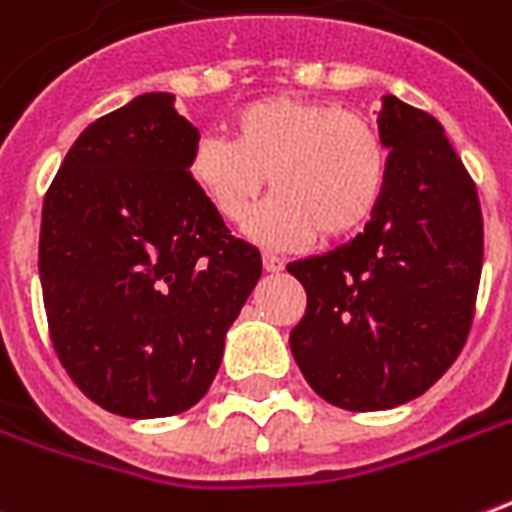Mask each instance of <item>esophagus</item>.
I'll return each instance as SVG.
<instances>
[{
  "label": "esophagus",
  "mask_w": 512,
  "mask_h": 512,
  "mask_svg": "<svg viewBox=\"0 0 512 512\" xmlns=\"http://www.w3.org/2000/svg\"><path fill=\"white\" fill-rule=\"evenodd\" d=\"M263 268H266L268 274H277V271L285 268V260L277 255H263Z\"/></svg>",
  "instance_id": "1"
}]
</instances>
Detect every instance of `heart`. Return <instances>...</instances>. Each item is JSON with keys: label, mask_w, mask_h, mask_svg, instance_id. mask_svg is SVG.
I'll return each instance as SVG.
<instances>
[{"label": "heart", "mask_w": 512, "mask_h": 512, "mask_svg": "<svg viewBox=\"0 0 512 512\" xmlns=\"http://www.w3.org/2000/svg\"><path fill=\"white\" fill-rule=\"evenodd\" d=\"M188 174L221 219L266 246L343 241L374 219L388 185V146L377 127L352 110L302 96H263L232 116V141L199 138Z\"/></svg>", "instance_id": "b5f03b06"}]
</instances>
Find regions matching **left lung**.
Wrapping results in <instances>:
<instances>
[{
	"mask_svg": "<svg viewBox=\"0 0 512 512\" xmlns=\"http://www.w3.org/2000/svg\"><path fill=\"white\" fill-rule=\"evenodd\" d=\"M388 185L355 241L288 263L307 293L291 352L343 410L405 405L441 380L471 330L482 274L477 185L430 113L382 96Z\"/></svg>",
	"mask_w": 512,
	"mask_h": 512,
	"instance_id": "left-lung-1",
	"label": "left lung"
}]
</instances>
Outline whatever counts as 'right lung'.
I'll use <instances>...</instances> for the list:
<instances>
[{
    "instance_id": "1",
    "label": "right lung",
    "mask_w": 512,
    "mask_h": 512,
    "mask_svg": "<svg viewBox=\"0 0 512 512\" xmlns=\"http://www.w3.org/2000/svg\"><path fill=\"white\" fill-rule=\"evenodd\" d=\"M196 141L174 96L141 94L82 130L46 191L49 335L74 385L116 416L194 407L263 271L191 180Z\"/></svg>"
}]
</instances>
